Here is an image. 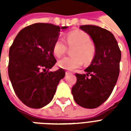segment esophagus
<instances>
[{"label":"esophagus","mask_w":131,"mask_h":131,"mask_svg":"<svg viewBox=\"0 0 131 131\" xmlns=\"http://www.w3.org/2000/svg\"><path fill=\"white\" fill-rule=\"evenodd\" d=\"M65 74H66V75H71V72H69V71H66V73H65Z\"/></svg>","instance_id":"obj_1"}]
</instances>
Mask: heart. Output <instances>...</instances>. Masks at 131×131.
I'll return each mask as SVG.
<instances>
[{
  "mask_svg": "<svg viewBox=\"0 0 131 131\" xmlns=\"http://www.w3.org/2000/svg\"><path fill=\"white\" fill-rule=\"evenodd\" d=\"M65 42L61 38L58 39L53 45V53L58 58L62 56L67 51L68 47L73 48V56L64 57L58 62L60 68L68 71H73L82 65L83 60L86 64L93 60L96 53L95 46L91 41L90 36L84 31L75 30L69 32L66 37Z\"/></svg>",
  "mask_w": 131,
  "mask_h": 131,
  "instance_id": "1",
  "label": "heart"
}]
</instances>
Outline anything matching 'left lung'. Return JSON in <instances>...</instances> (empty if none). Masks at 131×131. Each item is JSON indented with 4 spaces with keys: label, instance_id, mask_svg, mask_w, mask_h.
Returning <instances> with one entry per match:
<instances>
[{
    "label": "left lung",
    "instance_id": "left-lung-1",
    "mask_svg": "<svg viewBox=\"0 0 131 131\" xmlns=\"http://www.w3.org/2000/svg\"><path fill=\"white\" fill-rule=\"evenodd\" d=\"M80 28L91 37L96 53L85 69L86 73H75L77 82L71 92L76 103L94 109L103 103L114 90L120 73L121 51L114 35L107 30L93 25Z\"/></svg>",
    "mask_w": 131,
    "mask_h": 131
}]
</instances>
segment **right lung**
I'll return each instance as SVG.
<instances>
[{
    "mask_svg": "<svg viewBox=\"0 0 131 131\" xmlns=\"http://www.w3.org/2000/svg\"><path fill=\"white\" fill-rule=\"evenodd\" d=\"M60 31L51 24H33L21 30L10 47L9 79L17 97L30 108L49 103L65 75L62 69L49 71L56 62L52 49Z\"/></svg>",
    "mask_w": 131,
    "mask_h": 131,
    "instance_id": "obj_1",
    "label": "right lung"
}]
</instances>
